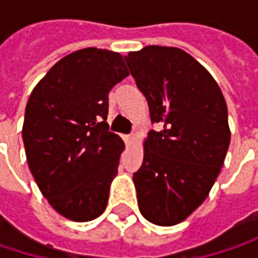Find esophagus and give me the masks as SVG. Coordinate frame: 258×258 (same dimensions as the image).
<instances>
[{"mask_svg": "<svg viewBox=\"0 0 258 258\" xmlns=\"http://www.w3.org/2000/svg\"><path fill=\"white\" fill-rule=\"evenodd\" d=\"M124 142H125L127 145H131V143L134 142V136H131V134H128V136H124Z\"/></svg>", "mask_w": 258, "mask_h": 258, "instance_id": "esophagus-1", "label": "esophagus"}]
</instances>
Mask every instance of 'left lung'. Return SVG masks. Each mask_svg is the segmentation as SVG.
<instances>
[{
  "label": "left lung",
  "instance_id": "8db88e82",
  "mask_svg": "<svg viewBox=\"0 0 258 258\" xmlns=\"http://www.w3.org/2000/svg\"><path fill=\"white\" fill-rule=\"evenodd\" d=\"M152 122L133 180L142 215L175 226L208 197L230 145L227 104L211 73L178 47L146 46L125 56Z\"/></svg>",
  "mask_w": 258,
  "mask_h": 258
}]
</instances>
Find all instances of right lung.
Returning a JSON list of instances; mask_svg holds the SVG:
<instances>
[{"mask_svg":"<svg viewBox=\"0 0 258 258\" xmlns=\"http://www.w3.org/2000/svg\"><path fill=\"white\" fill-rule=\"evenodd\" d=\"M118 52L86 47L58 61L26 103V161L50 206L72 221L100 217L122 139L109 131V92L128 76Z\"/></svg>","mask_w":258,"mask_h":258,"instance_id":"right-lung-1","label":"right lung"}]
</instances>
